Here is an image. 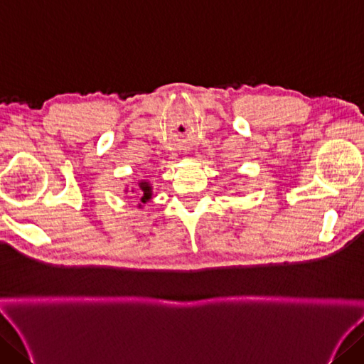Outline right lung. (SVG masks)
I'll list each match as a JSON object with an SVG mask.
<instances>
[{"label":"right lung","mask_w":364,"mask_h":364,"mask_svg":"<svg viewBox=\"0 0 364 364\" xmlns=\"http://www.w3.org/2000/svg\"><path fill=\"white\" fill-rule=\"evenodd\" d=\"M139 189H141V203H146V201H149L150 198H151V188H150V184L149 183H146V181H141L139 183ZM141 206V205H139Z\"/></svg>","instance_id":"right-lung-1"}]
</instances>
